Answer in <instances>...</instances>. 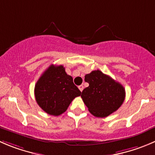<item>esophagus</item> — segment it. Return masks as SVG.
Masks as SVG:
<instances>
[{"instance_id": "34e87169", "label": "esophagus", "mask_w": 155, "mask_h": 155, "mask_svg": "<svg viewBox=\"0 0 155 155\" xmlns=\"http://www.w3.org/2000/svg\"><path fill=\"white\" fill-rule=\"evenodd\" d=\"M78 88H79V90H80V91L82 92L84 90V86L83 85H80V86H78Z\"/></svg>"}]
</instances>
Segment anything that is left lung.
I'll use <instances>...</instances> for the list:
<instances>
[{"label":"left lung","instance_id":"8db88e82","mask_svg":"<svg viewBox=\"0 0 155 155\" xmlns=\"http://www.w3.org/2000/svg\"><path fill=\"white\" fill-rule=\"evenodd\" d=\"M84 80L89 86L84 89L81 97L96 117H107L124 102L126 91L123 85L100 70L86 74Z\"/></svg>","mask_w":155,"mask_h":155}]
</instances>
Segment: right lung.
Wrapping results in <instances>:
<instances>
[{
  "instance_id": "add662e5",
  "label": "right lung",
  "mask_w": 155,
  "mask_h": 155,
  "mask_svg": "<svg viewBox=\"0 0 155 155\" xmlns=\"http://www.w3.org/2000/svg\"><path fill=\"white\" fill-rule=\"evenodd\" d=\"M34 93L38 105L46 113L55 116L64 113L74 99L81 94L64 66L54 64L41 75Z\"/></svg>"
}]
</instances>
